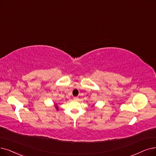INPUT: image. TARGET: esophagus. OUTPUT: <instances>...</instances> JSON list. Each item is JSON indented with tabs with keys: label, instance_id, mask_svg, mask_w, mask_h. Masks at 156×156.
<instances>
[{
	"label": "esophagus",
	"instance_id": "34e87169",
	"mask_svg": "<svg viewBox=\"0 0 156 156\" xmlns=\"http://www.w3.org/2000/svg\"><path fill=\"white\" fill-rule=\"evenodd\" d=\"M77 98H77V97H73V99H74V100H77Z\"/></svg>",
	"mask_w": 156,
	"mask_h": 156
}]
</instances>
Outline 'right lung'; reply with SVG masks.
Here are the masks:
<instances>
[{
    "instance_id": "right-lung-1",
    "label": "right lung",
    "mask_w": 156,
    "mask_h": 156,
    "mask_svg": "<svg viewBox=\"0 0 156 156\" xmlns=\"http://www.w3.org/2000/svg\"><path fill=\"white\" fill-rule=\"evenodd\" d=\"M55 109H56V110H58V111L59 108H58V106L57 105V104H55Z\"/></svg>"
}]
</instances>
